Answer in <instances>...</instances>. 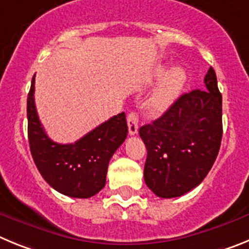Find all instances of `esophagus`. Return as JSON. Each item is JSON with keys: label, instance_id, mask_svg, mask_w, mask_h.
Returning a JSON list of instances; mask_svg holds the SVG:
<instances>
[{"label": "esophagus", "instance_id": "esophagus-1", "mask_svg": "<svg viewBox=\"0 0 249 249\" xmlns=\"http://www.w3.org/2000/svg\"><path fill=\"white\" fill-rule=\"evenodd\" d=\"M127 124H128L129 135H136L138 132V114L136 112H129L127 116Z\"/></svg>", "mask_w": 249, "mask_h": 249}]
</instances>
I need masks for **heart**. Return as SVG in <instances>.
<instances>
[{
    "instance_id": "obj_1",
    "label": "heart",
    "mask_w": 249,
    "mask_h": 249,
    "mask_svg": "<svg viewBox=\"0 0 249 249\" xmlns=\"http://www.w3.org/2000/svg\"><path fill=\"white\" fill-rule=\"evenodd\" d=\"M186 82V72L183 68L175 67L167 72L160 81L151 100V108L162 112L176 101Z\"/></svg>"
}]
</instances>
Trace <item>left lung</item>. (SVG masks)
Masks as SVG:
<instances>
[{"instance_id":"obj_1","label":"left lung","mask_w":249,"mask_h":249,"mask_svg":"<svg viewBox=\"0 0 249 249\" xmlns=\"http://www.w3.org/2000/svg\"><path fill=\"white\" fill-rule=\"evenodd\" d=\"M222 133V94L210 67L204 89L179 96L160 118L140 128L149 190L160 198H173L196 188L214 163Z\"/></svg>"}]
</instances>
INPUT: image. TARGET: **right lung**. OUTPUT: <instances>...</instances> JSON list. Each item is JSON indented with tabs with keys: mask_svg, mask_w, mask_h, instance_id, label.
Listing matches in <instances>:
<instances>
[{
	"mask_svg": "<svg viewBox=\"0 0 249 249\" xmlns=\"http://www.w3.org/2000/svg\"><path fill=\"white\" fill-rule=\"evenodd\" d=\"M31 155L43 179L52 188L73 198H89L106 184L113 153L127 137L124 112L113 116L74 143H56L46 135L35 105V76L27 97Z\"/></svg>",
	"mask_w": 249,
	"mask_h": 249,
	"instance_id": "right-lung-1",
	"label": "right lung"
}]
</instances>
